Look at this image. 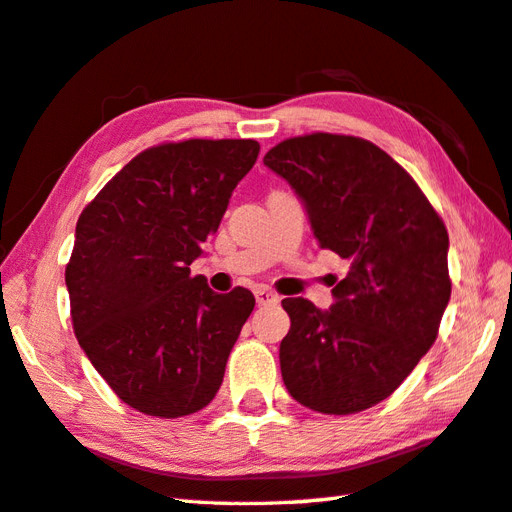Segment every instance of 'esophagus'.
Instances as JSON below:
<instances>
[{
	"label": "esophagus",
	"mask_w": 512,
	"mask_h": 512,
	"mask_svg": "<svg viewBox=\"0 0 512 512\" xmlns=\"http://www.w3.org/2000/svg\"><path fill=\"white\" fill-rule=\"evenodd\" d=\"M255 299H257L259 306H277V301H279V297L275 295V292L268 290V288H257L255 290Z\"/></svg>",
	"instance_id": "1"
}]
</instances>
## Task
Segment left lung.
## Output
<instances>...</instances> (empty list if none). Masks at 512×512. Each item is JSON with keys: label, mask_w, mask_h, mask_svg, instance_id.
<instances>
[{"label": "left lung", "mask_w": 512, "mask_h": 512, "mask_svg": "<svg viewBox=\"0 0 512 512\" xmlns=\"http://www.w3.org/2000/svg\"><path fill=\"white\" fill-rule=\"evenodd\" d=\"M264 165L306 204L317 244L347 262L328 312L301 297L281 301L290 317L279 345L284 385L312 411H365L438 339L451 297L447 226L416 180L365 138H286Z\"/></svg>", "instance_id": "left-lung-1"}]
</instances>
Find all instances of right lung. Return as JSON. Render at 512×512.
<instances>
[{
	"instance_id": "add662e5",
	"label": "right lung",
	"mask_w": 512,
	"mask_h": 512,
	"mask_svg": "<svg viewBox=\"0 0 512 512\" xmlns=\"http://www.w3.org/2000/svg\"><path fill=\"white\" fill-rule=\"evenodd\" d=\"M257 154L250 138L149 147L79 215L65 266L72 328L96 372L140 413L191 416L222 385L255 297L242 286L217 295L189 266Z\"/></svg>"
}]
</instances>
